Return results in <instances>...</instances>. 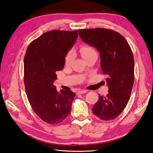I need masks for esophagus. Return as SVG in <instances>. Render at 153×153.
<instances>
[{"instance_id":"esophagus-1","label":"esophagus","mask_w":153,"mask_h":153,"mask_svg":"<svg viewBox=\"0 0 153 153\" xmlns=\"http://www.w3.org/2000/svg\"><path fill=\"white\" fill-rule=\"evenodd\" d=\"M87 90H80L79 91H77V94H85L87 92Z\"/></svg>"}]
</instances>
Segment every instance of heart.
I'll return each mask as SVG.
<instances>
[{
  "mask_svg": "<svg viewBox=\"0 0 153 153\" xmlns=\"http://www.w3.org/2000/svg\"><path fill=\"white\" fill-rule=\"evenodd\" d=\"M80 52L81 55L82 56L84 59H86L88 57H90L92 56H97L96 51L93 47L90 46H82L80 48ZM74 57H75V53H74V51L71 50L68 52L66 54L65 57V65H69L72 63L74 59Z\"/></svg>",
  "mask_w": 153,
  "mask_h": 153,
  "instance_id": "b5f03b06",
  "label": "heart"
}]
</instances>
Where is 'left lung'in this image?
<instances>
[{
    "instance_id": "left-lung-1",
    "label": "left lung",
    "mask_w": 153,
    "mask_h": 153,
    "mask_svg": "<svg viewBox=\"0 0 153 153\" xmlns=\"http://www.w3.org/2000/svg\"><path fill=\"white\" fill-rule=\"evenodd\" d=\"M84 42L96 48L101 57V70L107 74V96L99 95L93 113L103 120L114 119L124 111L130 100L134 82V59L127 40L113 30L80 29Z\"/></svg>"
}]
</instances>
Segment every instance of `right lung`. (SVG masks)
Masks as SVG:
<instances>
[{"instance_id": "obj_1", "label": "right lung", "mask_w": 153, "mask_h": 153, "mask_svg": "<svg viewBox=\"0 0 153 153\" xmlns=\"http://www.w3.org/2000/svg\"><path fill=\"white\" fill-rule=\"evenodd\" d=\"M78 31L53 30L30 42L24 57V83L33 111L50 124L62 123L71 113L76 94L72 91H57L53 82L56 71L65 65L67 53L78 37Z\"/></svg>"}]
</instances>
